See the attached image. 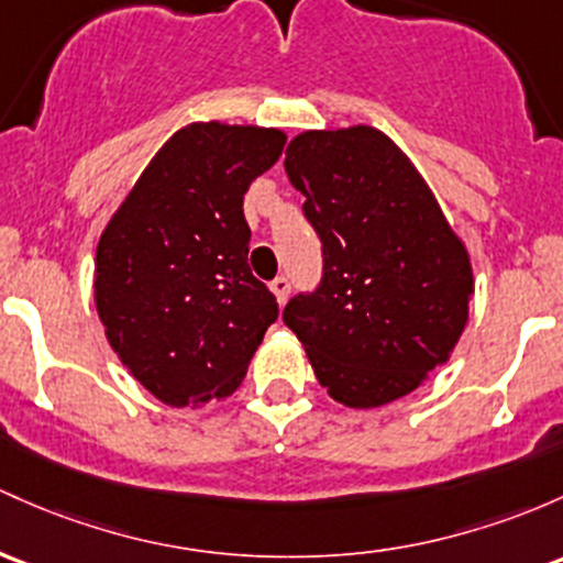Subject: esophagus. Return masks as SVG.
<instances>
[{
	"mask_svg": "<svg viewBox=\"0 0 563 563\" xmlns=\"http://www.w3.org/2000/svg\"><path fill=\"white\" fill-rule=\"evenodd\" d=\"M269 288H272V294H275L277 305H286L288 294H291V277H286V275H277L275 280L269 283Z\"/></svg>",
	"mask_w": 563,
	"mask_h": 563,
	"instance_id": "34e87169",
	"label": "esophagus"
}]
</instances>
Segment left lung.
<instances>
[{
	"label": "left lung",
	"instance_id": "8db88e82",
	"mask_svg": "<svg viewBox=\"0 0 563 563\" xmlns=\"http://www.w3.org/2000/svg\"><path fill=\"white\" fill-rule=\"evenodd\" d=\"M286 173L305 195L323 272L283 320L333 400L374 409L404 398L465 329V245L406 154L374 128L296 135Z\"/></svg>",
	"mask_w": 563,
	"mask_h": 563
}]
</instances>
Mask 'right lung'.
Instances as JSON below:
<instances>
[{
    "instance_id": "add662e5",
    "label": "right lung",
    "mask_w": 563,
    "mask_h": 563,
    "mask_svg": "<svg viewBox=\"0 0 563 563\" xmlns=\"http://www.w3.org/2000/svg\"><path fill=\"white\" fill-rule=\"evenodd\" d=\"M286 135L197 122L178 131L109 221L96 307L109 344L168 406L227 398L243 382L277 299L249 267L243 197Z\"/></svg>"
}]
</instances>
